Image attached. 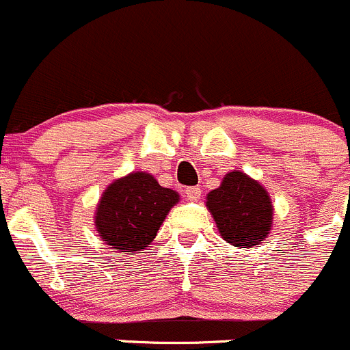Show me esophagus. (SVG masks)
I'll list each match as a JSON object with an SVG mask.
<instances>
[{"label":"esophagus","mask_w":350,"mask_h":350,"mask_svg":"<svg viewBox=\"0 0 350 350\" xmlns=\"http://www.w3.org/2000/svg\"><path fill=\"white\" fill-rule=\"evenodd\" d=\"M200 187H187L185 189V197L189 200H199L200 199Z\"/></svg>","instance_id":"34e87169"}]
</instances>
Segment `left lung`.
I'll list each match as a JSON object with an SVG mask.
<instances>
[{
	"instance_id": "1",
	"label": "left lung",
	"mask_w": 350,
	"mask_h": 350,
	"mask_svg": "<svg viewBox=\"0 0 350 350\" xmlns=\"http://www.w3.org/2000/svg\"><path fill=\"white\" fill-rule=\"evenodd\" d=\"M206 206L223 240L233 247L252 248L271 233L274 214L271 197L243 172L224 175L221 185L207 193Z\"/></svg>"
}]
</instances>
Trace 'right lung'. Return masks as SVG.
Returning <instances> with one entry per match:
<instances>
[{
  "label": "right lung",
  "instance_id": "add662e5",
  "mask_svg": "<svg viewBox=\"0 0 350 350\" xmlns=\"http://www.w3.org/2000/svg\"><path fill=\"white\" fill-rule=\"evenodd\" d=\"M178 193L165 189L146 172L117 178L100 197L95 228L100 238L117 252H141L151 243Z\"/></svg>",
  "mask_w": 350,
  "mask_h": 350
}]
</instances>
